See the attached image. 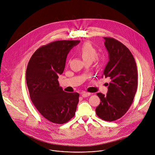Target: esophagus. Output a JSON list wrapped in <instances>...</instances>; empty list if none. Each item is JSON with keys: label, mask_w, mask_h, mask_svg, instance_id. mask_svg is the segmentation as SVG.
<instances>
[{"label": "esophagus", "mask_w": 155, "mask_h": 155, "mask_svg": "<svg viewBox=\"0 0 155 155\" xmlns=\"http://www.w3.org/2000/svg\"><path fill=\"white\" fill-rule=\"evenodd\" d=\"M91 95V93H87V92H83L81 93V96L82 97H87Z\"/></svg>", "instance_id": "esophagus-1"}]
</instances>
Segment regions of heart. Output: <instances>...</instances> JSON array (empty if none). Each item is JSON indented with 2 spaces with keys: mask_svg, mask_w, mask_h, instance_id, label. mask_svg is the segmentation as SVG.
<instances>
[{
  "mask_svg": "<svg viewBox=\"0 0 155 155\" xmlns=\"http://www.w3.org/2000/svg\"><path fill=\"white\" fill-rule=\"evenodd\" d=\"M78 52L85 62H92L98 56L96 48L89 42L83 44L79 48Z\"/></svg>",
  "mask_w": 155,
  "mask_h": 155,
  "instance_id": "1",
  "label": "heart"
}]
</instances>
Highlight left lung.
Segmentation results:
<instances>
[{
  "instance_id": "8db88e82",
  "label": "left lung",
  "mask_w": 155,
  "mask_h": 155,
  "mask_svg": "<svg viewBox=\"0 0 155 155\" xmlns=\"http://www.w3.org/2000/svg\"><path fill=\"white\" fill-rule=\"evenodd\" d=\"M110 60L104 75L111 80L107 95L97 93L100 104L97 115L106 121L121 118L132 104L137 89L138 75L135 59L129 48L112 38H104Z\"/></svg>"
}]
</instances>
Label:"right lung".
<instances>
[{"label":"right lung","mask_w":155,"mask_h":155,"mask_svg":"<svg viewBox=\"0 0 155 155\" xmlns=\"http://www.w3.org/2000/svg\"><path fill=\"white\" fill-rule=\"evenodd\" d=\"M80 41H57L39 48L30 58L26 72L33 105L48 121L62 124L74 116L79 94L63 91L58 81L69 51Z\"/></svg>","instance_id":"1"}]
</instances>
